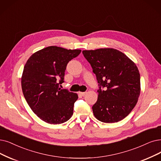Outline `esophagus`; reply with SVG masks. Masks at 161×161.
Returning a JSON list of instances; mask_svg holds the SVG:
<instances>
[{
	"instance_id": "obj_1",
	"label": "esophagus",
	"mask_w": 161,
	"mask_h": 161,
	"mask_svg": "<svg viewBox=\"0 0 161 161\" xmlns=\"http://www.w3.org/2000/svg\"><path fill=\"white\" fill-rule=\"evenodd\" d=\"M79 94L82 96H84L86 94V92H79Z\"/></svg>"
}]
</instances>
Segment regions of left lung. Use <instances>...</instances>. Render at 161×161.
Masks as SVG:
<instances>
[{
	"label": "left lung",
	"instance_id": "8db88e82",
	"mask_svg": "<svg viewBox=\"0 0 161 161\" xmlns=\"http://www.w3.org/2000/svg\"><path fill=\"white\" fill-rule=\"evenodd\" d=\"M82 54L100 86L97 102L92 106L95 118L104 123L124 119L137 104L140 95V74L136 63L113 48L84 50Z\"/></svg>",
	"mask_w": 161,
	"mask_h": 161
}]
</instances>
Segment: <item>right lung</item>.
<instances>
[{"label":"right lung","instance_id":"right-lung-1","mask_svg":"<svg viewBox=\"0 0 161 161\" xmlns=\"http://www.w3.org/2000/svg\"><path fill=\"white\" fill-rule=\"evenodd\" d=\"M80 49L49 46L32 54L25 63L21 77L23 94L31 110L42 121L59 124L73 114L76 93L59 88L63 82L67 63Z\"/></svg>","mask_w":161,"mask_h":161}]
</instances>
